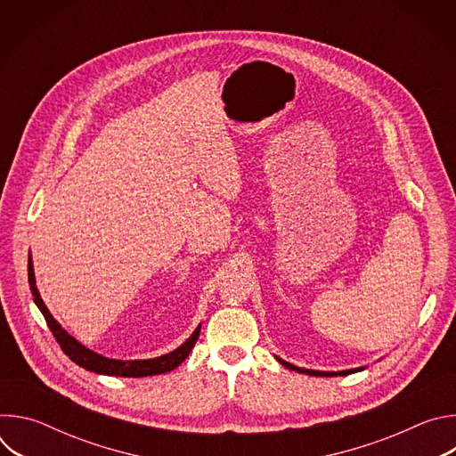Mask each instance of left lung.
Wrapping results in <instances>:
<instances>
[{"mask_svg": "<svg viewBox=\"0 0 456 456\" xmlns=\"http://www.w3.org/2000/svg\"><path fill=\"white\" fill-rule=\"evenodd\" d=\"M278 361L283 364V366H287L289 370H296V371H299V373H306V375H315V377H332V375H348V373H354V371H359V370H362V368H355V370H345V371H315V370H305V368H297V366H294V364H290V362H287V361H283V359H280L278 357Z\"/></svg>", "mask_w": 456, "mask_h": 456, "instance_id": "8db88e82", "label": "left lung"}]
</instances>
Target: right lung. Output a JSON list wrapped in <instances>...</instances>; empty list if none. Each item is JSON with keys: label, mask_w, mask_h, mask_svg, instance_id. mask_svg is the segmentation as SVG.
Returning a JSON list of instances; mask_svg holds the SVG:
<instances>
[{"label": "right lung", "mask_w": 456, "mask_h": 456, "mask_svg": "<svg viewBox=\"0 0 456 456\" xmlns=\"http://www.w3.org/2000/svg\"><path fill=\"white\" fill-rule=\"evenodd\" d=\"M28 285H30V290H32V296H34V303L37 305V308L45 315L48 329L52 330V334H53L55 341L59 343L61 350L67 354L76 364H79L81 368H85L88 371L104 373V375H117V377H148V375L166 373V371L175 370L176 366H180L187 359L194 343L199 341V336H200V327H199L182 346H178L171 354H166V355H160V357H155V359H144V361L108 359V357H102V355L92 352L90 348H86L79 341H76L67 330L61 329V324L52 317V314L48 312V308L45 306V303H43V299L37 292L34 265H32L30 256H28Z\"/></svg>", "instance_id": "obj_1"}]
</instances>
